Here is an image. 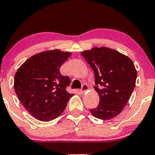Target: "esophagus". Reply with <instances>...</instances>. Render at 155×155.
Wrapping results in <instances>:
<instances>
[{
  "label": "esophagus",
  "mask_w": 155,
  "mask_h": 155,
  "mask_svg": "<svg viewBox=\"0 0 155 155\" xmlns=\"http://www.w3.org/2000/svg\"><path fill=\"white\" fill-rule=\"evenodd\" d=\"M87 90H88V86L84 84L82 85V87H81V89L80 90V93L84 94Z\"/></svg>",
  "instance_id": "esophagus-1"
}]
</instances>
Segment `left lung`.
I'll return each mask as SVG.
<instances>
[{
  "mask_svg": "<svg viewBox=\"0 0 155 155\" xmlns=\"http://www.w3.org/2000/svg\"><path fill=\"white\" fill-rule=\"evenodd\" d=\"M95 74L98 106L90 109L96 118L109 120L117 117L128 102L136 86L137 71L128 57L102 47L81 53Z\"/></svg>",
  "mask_w": 155,
  "mask_h": 155,
  "instance_id": "left-lung-1",
  "label": "left lung"
}]
</instances>
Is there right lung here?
Returning a JSON list of instances; mask_svg holds the SVG:
<instances>
[{
	"label": "right lung",
	"instance_id": "right-lung-1",
	"mask_svg": "<svg viewBox=\"0 0 155 155\" xmlns=\"http://www.w3.org/2000/svg\"><path fill=\"white\" fill-rule=\"evenodd\" d=\"M71 54L59 49L43 51L27 60L16 73V94L37 120L48 122L56 119L74 95L66 91L70 78L60 72V68Z\"/></svg>",
	"mask_w": 155,
	"mask_h": 155
}]
</instances>
